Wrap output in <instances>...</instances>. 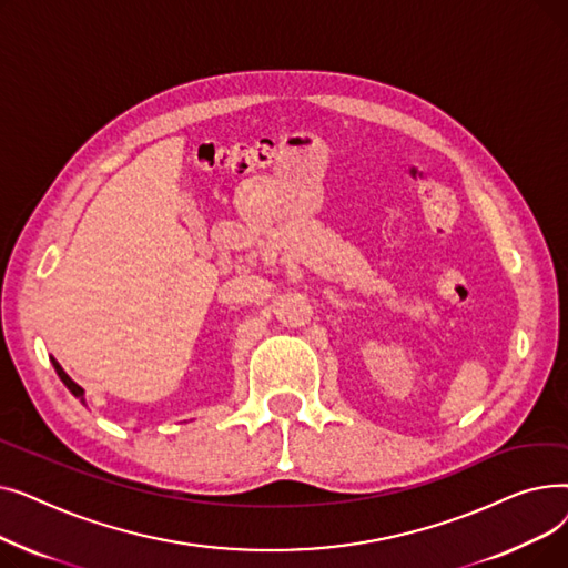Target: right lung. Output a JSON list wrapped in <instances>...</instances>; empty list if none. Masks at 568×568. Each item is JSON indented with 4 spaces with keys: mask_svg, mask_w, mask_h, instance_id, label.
I'll return each instance as SVG.
<instances>
[{
    "mask_svg": "<svg viewBox=\"0 0 568 568\" xmlns=\"http://www.w3.org/2000/svg\"><path fill=\"white\" fill-rule=\"evenodd\" d=\"M52 366H54V371H57L59 379H62V382L69 386V392H71L75 398H82V394H84V392H82V386H78V384H75V382H73V379H71V377L64 373V368L59 366L54 359H52Z\"/></svg>",
    "mask_w": 568,
    "mask_h": 568,
    "instance_id": "add662e5",
    "label": "right lung"
}]
</instances>
